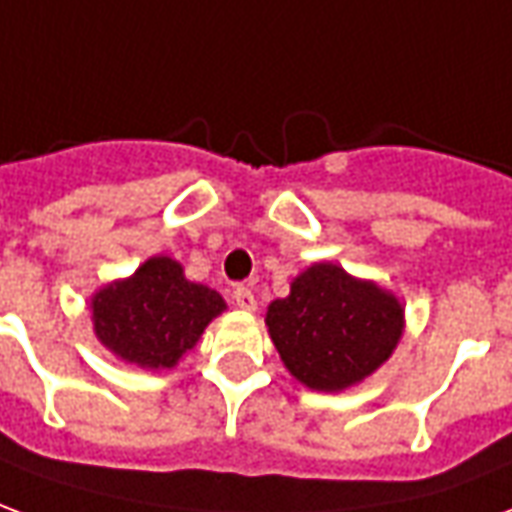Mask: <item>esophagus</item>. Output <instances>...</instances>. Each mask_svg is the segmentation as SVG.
Wrapping results in <instances>:
<instances>
[{"label":"esophagus","instance_id":"esophagus-1","mask_svg":"<svg viewBox=\"0 0 512 512\" xmlns=\"http://www.w3.org/2000/svg\"><path fill=\"white\" fill-rule=\"evenodd\" d=\"M234 303H237L239 308H245V311H253V308H256V297H253V292H250L248 286H237V289H234Z\"/></svg>","mask_w":512,"mask_h":512}]
</instances>
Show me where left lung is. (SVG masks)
<instances>
[{"label":"left lung","instance_id":"8db88e82","mask_svg":"<svg viewBox=\"0 0 512 512\" xmlns=\"http://www.w3.org/2000/svg\"><path fill=\"white\" fill-rule=\"evenodd\" d=\"M286 369L308 389L342 391L372 375L402 336L397 297L336 264H314L267 308Z\"/></svg>","mask_w":512,"mask_h":512}]
</instances>
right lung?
Instances as JSON below:
<instances>
[{"instance_id":"1","label":"right lung","mask_w":512,"mask_h":512,"mask_svg":"<svg viewBox=\"0 0 512 512\" xmlns=\"http://www.w3.org/2000/svg\"><path fill=\"white\" fill-rule=\"evenodd\" d=\"M223 308L215 289L187 281L181 264L168 256H154L132 278L93 297V325L101 344L123 361L165 369L198 342Z\"/></svg>"}]
</instances>
